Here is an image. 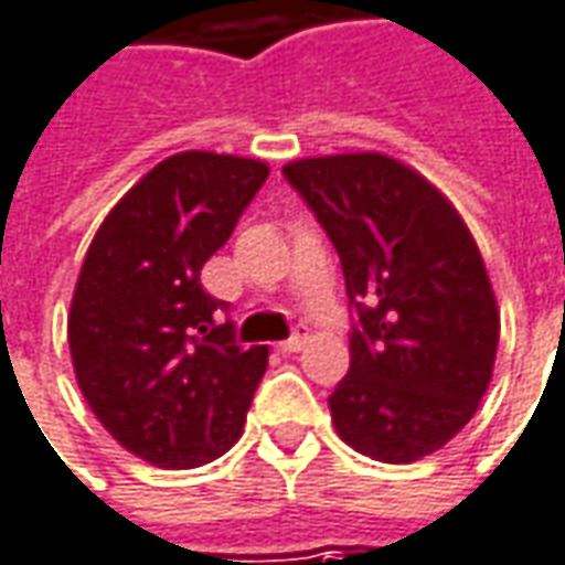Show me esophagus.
<instances>
[{
    "mask_svg": "<svg viewBox=\"0 0 565 565\" xmlns=\"http://www.w3.org/2000/svg\"><path fill=\"white\" fill-rule=\"evenodd\" d=\"M309 343V333L306 331H297L290 340H284L281 343V352H299V349L306 347Z\"/></svg>",
    "mask_w": 565,
    "mask_h": 565,
    "instance_id": "esophagus-1",
    "label": "esophagus"
}]
</instances>
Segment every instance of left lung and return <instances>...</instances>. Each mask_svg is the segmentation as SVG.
Wrapping results in <instances>:
<instances>
[{
  "mask_svg": "<svg viewBox=\"0 0 565 565\" xmlns=\"http://www.w3.org/2000/svg\"><path fill=\"white\" fill-rule=\"evenodd\" d=\"M284 179L340 253L355 309L333 427L383 463L427 458L470 424L492 380L501 315L473 234L386 153L306 157Z\"/></svg>",
  "mask_w": 565,
  "mask_h": 565,
  "instance_id": "8db88e82",
  "label": "left lung"
}]
</instances>
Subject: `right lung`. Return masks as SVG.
<instances>
[{
	"mask_svg": "<svg viewBox=\"0 0 565 565\" xmlns=\"http://www.w3.org/2000/svg\"><path fill=\"white\" fill-rule=\"evenodd\" d=\"M268 179L263 160L182 151L138 179L95 232L67 315L76 383L102 427L167 470L225 455L266 374L237 347L201 268Z\"/></svg>",
	"mask_w": 565,
	"mask_h": 565,
	"instance_id": "add662e5",
	"label": "right lung"
}]
</instances>
